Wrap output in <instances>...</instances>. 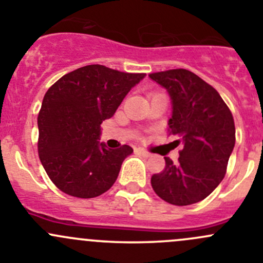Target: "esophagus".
I'll return each mask as SVG.
<instances>
[{"instance_id": "obj_1", "label": "esophagus", "mask_w": 263, "mask_h": 263, "mask_svg": "<svg viewBox=\"0 0 263 263\" xmlns=\"http://www.w3.org/2000/svg\"><path fill=\"white\" fill-rule=\"evenodd\" d=\"M137 152H139L140 153V154H142V155H144V157H150V153L149 152H146V150H145V149H141V147H137Z\"/></svg>"}]
</instances>
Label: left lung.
Segmentation results:
<instances>
[{"label": "left lung", "mask_w": 263, "mask_h": 263, "mask_svg": "<svg viewBox=\"0 0 263 263\" xmlns=\"http://www.w3.org/2000/svg\"><path fill=\"white\" fill-rule=\"evenodd\" d=\"M172 104L168 132L182 144L180 158L165 159L163 172L152 176L158 196L173 205H189L207 198L225 177L235 146L230 109L211 85L186 69L152 73Z\"/></svg>", "instance_id": "left-lung-1"}]
</instances>
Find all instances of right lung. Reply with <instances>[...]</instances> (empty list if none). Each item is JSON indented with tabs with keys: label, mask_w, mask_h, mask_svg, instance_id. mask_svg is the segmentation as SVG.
Returning a JSON list of instances; mask_svg holds the SVG:
<instances>
[{
	"label": "right lung",
	"mask_w": 263,
	"mask_h": 263,
	"mask_svg": "<svg viewBox=\"0 0 263 263\" xmlns=\"http://www.w3.org/2000/svg\"><path fill=\"white\" fill-rule=\"evenodd\" d=\"M144 73L86 65L63 76L43 98L38 114V154L46 173L63 193L95 198L113 186L134 149L100 142L101 123L111 118Z\"/></svg>",
	"instance_id": "1"
}]
</instances>
